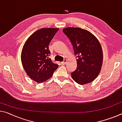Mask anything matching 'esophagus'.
<instances>
[{
    "label": "esophagus",
    "instance_id": "34e87169",
    "mask_svg": "<svg viewBox=\"0 0 122 122\" xmlns=\"http://www.w3.org/2000/svg\"><path fill=\"white\" fill-rule=\"evenodd\" d=\"M67 60L66 59H65L63 61V62H62V64H65L66 63V62H67Z\"/></svg>",
    "mask_w": 122,
    "mask_h": 122
}]
</instances>
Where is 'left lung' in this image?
Returning <instances> with one entry per match:
<instances>
[{
  "label": "left lung",
  "mask_w": 122,
  "mask_h": 122,
  "mask_svg": "<svg viewBox=\"0 0 122 122\" xmlns=\"http://www.w3.org/2000/svg\"><path fill=\"white\" fill-rule=\"evenodd\" d=\"M63 32L72 44L76 58L77 67L71 78L80 85L91 82L100 73L103 51L97 38L88 31L80 28H66Z\"/></svg>",
  "instance_id": "obj_1"
}]
</instances>
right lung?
I'll return each mask as SVG.
<instances>
[{
	"label": "right lung",
	"mask_w": 122,
	"mask_h": 122,
	"mask_svg": "<svg viewBox=\"0 0 122 122\" xmlns=\"http://www.w3.org/2000/svg\"><path fill=\"white\" fill-rule=\"evenodd\" d=\"M59 29L42 28L32 34L24 44L21 60L25 71L35 81L41 83L51 78L59 65L49 56V43Z\"/></svg>",
	"instance_id": "add662e5"
}]
</instances>
